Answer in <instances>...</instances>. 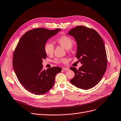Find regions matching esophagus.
<instances>
[{"label":"esophagus","mask_w":121,"mask_h":121,"mask_svg":"<svg viewBox=\"0 0 121 121\" xmlns=\"http://www.w3.org/2000/svg\"><path fill=\"white\" fill-rule=\"evenodd\" d=\"M62 69H63V70H64L65 71H69V68H63Z\"/></svg>","instance_id":"1"}]
</instances>
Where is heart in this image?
<instances>
[{
  "instance_id": "heart-1",
  "label": "heart",
  "mask_w": 121,
  "mask_h": 121,
  "mask_svg": "<svg viewBox=\"0 0 121 121\" xmlns=\"http://www.w3.org/2000/svg\"><path fill=\"white\" fill-rule=\"evenodd\" d=\"M57 42H58L61 46L64 47L66 49H70L73 46V41L70 38L67 36H62L58 38L57 40ZM54 45L53 44L49 42H47L44 45V52L48 55H52L54 52ZM66 59H60L56 58L54 60L55 63H61L62 62L66 61Z\"/></svg>"
}]
</instances>
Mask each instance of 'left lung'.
<instances>
[{"mask_svg": "<svg viewBox=\"0 0 121 121\" xmlns=\"http://www.w3.org/2000/svg\"><path fill=\"white\" fill-rule=\"evenodd\" d=\"M68 34L74 37L77 44L76 57L82 65L77 69L71 83L82 89L96 86L104 76L107 68V56L103 40L97 32L84 26L72 29Z\"/></svg>", "mask_w": 121, "mask_h": 121, "instance_id": "8db88e82", "label": "left lung"}]
</instances>
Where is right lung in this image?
<instances>
[{"label":"right lung","mask_w":121,"mask_h":121,"mask_svg":"<svg viewBox=\"0 0 121 121\" xmlns=\"http://www.w3.org/2000/svg\"><path fill=\"white\" fill-rule=\"evenodd\" d=\"M60 29L49 30L38 28L26 32L21 38L14 52L13 65L17 77L26 90L35 95L48 92L54 85L60 67L43 70V60L47 57L44 47Z\"/></svg>","instance_id":"1"}]
</instances>
